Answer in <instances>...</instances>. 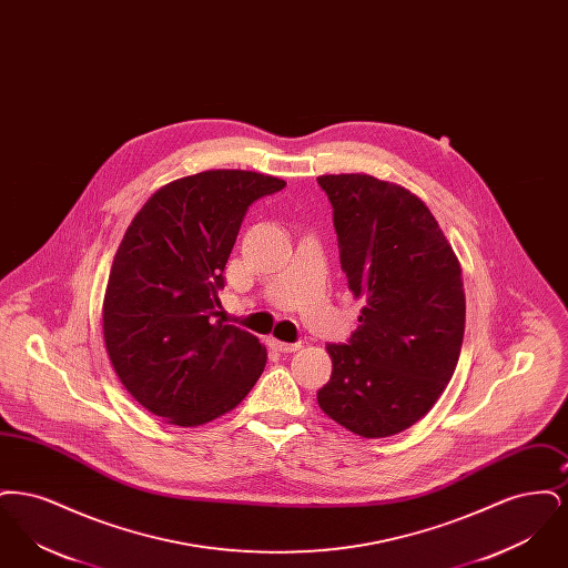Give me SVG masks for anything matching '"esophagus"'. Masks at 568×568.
<instances>
[{"label":"esophagus","mask_w":568,"mask_h":568,"mask_svg":"<svg viewBox=\"0 0 568 568\" xmlns=\"http://www.w3.org/2000/svg\"><path fill=\"white\" fill-rule=\"evenodd\" d=\"M271 345L274 347V349H276V352L281 353L297 352V349L302 347L300 343H283V341H276V338H272Z\"/></svg>","instance_id":"obj_1"}]
</instances>
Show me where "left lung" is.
I'll return each mask as SVG.
<instances>
[{
	"label": "left lung",
	"instance_id": "8db88e82",
	"mask_svg": "<svg viewBox=\"0 0 568 568\" xmlns=\"http://www.w3.org/2000/svg\"><path fill=\"white\" fill-rule=\"evenodd\" d=\"M341 268L359 325L329 343L332 377L317 392L327 417L364 438L419 422L458 366L466 300L458 257L428 206L368 174H325Z\"/></svg>",
	"mask_w": 568,
	"mask_h": 568
}]
</instances>
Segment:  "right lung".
Masks as SVG:
<instances>
[{
	"label": "right lung",
	"instance_id": "add662e5",
	"mask_svg": "<svg viewBox=\"0 0 568 568\" xmlns=\"http://www.w3.org/2000/svg\"><path fill=\"white\" fill-rule=\"evenodd\" d=\"M285 185L246 170L179 179L119 244L102 315L106 352L135 403L170 424L232 410L264 373L266 347L219 320V290L248 206Z\"/></svg>",
	"mask_w": 568,
	"mask_h": 568
}]
</instances>
